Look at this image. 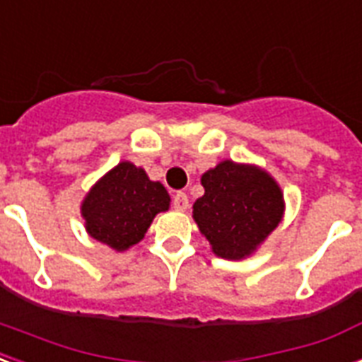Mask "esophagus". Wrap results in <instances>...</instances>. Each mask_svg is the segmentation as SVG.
Instances as JSON below:
<instances>
[{
	"label": "esophagus",
	"mask_w": 362,
	"mask_h": 362,
	"mask_svg": "<svg viewBox=\"0 0 362 362\" xmlns=\"http://www.w3.org/2000/svg\"><path fill=\"white\" fill-rule=\"evenodd\" d=\"M173 207L177 211H187V207H189V196L185 194V192H175L173 194Z\"/></svg>",
	"instance_id": "esophagus-1"
}]
</instances>
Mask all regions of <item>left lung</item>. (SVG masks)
<instances>
[{
	"instance_id": "obj_1",
	"label": "left lung",
	"mask_w": 362,
	"mask_h": 362,
	"mask_svg": "<svg viewBox=\"0 0 362 362\" xmlns=\"http://www.w3.org/2000/svg\"><path fill=\"white\" fill-rule=\"evenodd\" d=\"M200 181L192 219L221 259L251 257L283 221V190L264 168L223 160Z\"/></svg>"
}]
</instances>
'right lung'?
<instances>
[{
    "label": "right lung",
    "mask_w": 362,
    "mask_h": 362,
    "mask_svg": "<svg viewBox=\"0 0 362 362\" xmlns=\"http://www.w3.org/2000/svg\"><path fill=\"white\" fill-rule=\"evenodd\" d=\"M170 202L160 181H151L143 168L122 160L92 185L81 202V215L88 236L122 253L141 242Z\"/></svg>",
    "instance_id": "right-lung-1"
}]
</instances>
